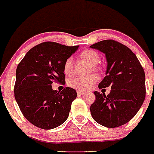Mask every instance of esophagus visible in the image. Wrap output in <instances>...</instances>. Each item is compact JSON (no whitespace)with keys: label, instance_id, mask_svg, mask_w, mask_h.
Masks as SVG:
<instances>
[{"label":"esophagus","instance_id":"obj_1","mask_svg":"<svg viewBox=\"0 0 154 154\" xmlns=\"http://www.w3.org/2000/svg\"><path fill=\"white\" fill-rule=\"evenodd\" d=\"M77 93L78 96H82V95H83V94H85V92L84 91H77Z\"/></svg>","mask_w":154,"mask_h":154}]
</instances>
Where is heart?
Returning <instances> with one entry per match:
<instances>
[{
	"label": "heart",
	"instance_id": "1",
	"mask_svg": "<svg viewBox=\"0 0 154 154\" xmlns=\"http://www.w3.org/2000/svg\"><path fill=\"white\" fill-rule=\"evenodd\" d=\"M80 57L92 65V67L91 68V72L93 70L98 72L100 70V67L97 65V63L100 62V55L96 51L91 50V49L83 51L81 53ZM63 72L67 76H71L73 74V60L72 57H68L64 62ZM97 81H98V77L97 74H91L87 77H74L68 82V85L71 87L75 88L78 91H87L90 89Z\"/></svg>",
	"mask_w": 154,
	"mask_h": 154
}]
</instances>
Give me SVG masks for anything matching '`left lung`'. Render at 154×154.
<instances>
[{"mask_svg":"<svg viewBox=\"0 0 154 154\" xmlns=\"http://www.w3.org/2000/svg\"><path fill=\"white\" fill-rule=\"evenodd\" d=\"M91 48L106 55V77L99 88L110 87L109 95L95 91L96 100L90 107L95 121L107 128L129 122L145 99V73L136 55L125 45L112 39L100 41Z\"/></svg>","mask_w":154,"mask_h":154,"instance_id":"1","label":"left lung"}]
</instances>
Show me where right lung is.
Here are the masks:
<instances>
[{
    "instance_id": "obj_1",
    "label": "right lung",
    "mask_w": 154,
    "mask_h": 154,
    "mask_svg": "<svg viewBox=\"0 0 154 154\" xmlns=\"http://www.w3.org/2000/svg\"><path fill=\"white\" fill-rule=\"evenodd\" d=\"M79 46L44 42L32 48L15 72V98L22 114L34 125L52 129L67 120L77 91L67 87L54 90L52 84L65 83L63 63Z\"/></svg>"
}]
</instances>
